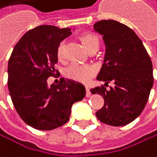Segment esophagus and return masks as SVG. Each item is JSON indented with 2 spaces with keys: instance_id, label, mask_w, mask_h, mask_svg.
<instances>
[{
  "instance_id": "1",
  "label": "esophagus",
  "mask_w": 157,
  "mask_h": 157,
  "mask_svg": "<svg viewBox=\"0 0 157 157\" xmlns=\"http://www.w3.org/2000/svg\"><path fill=\"white\" fill-rule=\"evenodd\" d=\"M90 94H90V89L86 88V96H87V98H90Z\"/></svg>"
}]
</instances>
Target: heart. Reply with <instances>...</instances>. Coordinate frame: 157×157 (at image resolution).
I'll return each mask as SVG.
<instances>
[{
    "label": "heart",
    "instance_id": "heart-1",
    "mask_svg": "<svg viewBox=\"0 0 157 157\" xmlns=\"http://www.w3.org/2000/svg\"><path fill=\"white\" fill-rule=\"evenodd\" d=\"M81 43L86 50L90 52L94 49H98L99 39L93 33H84L79 37ZM65 43L61 42L57 48V57L59 59H63L64 57ZM95 74V69L92 67H81L78 64H71L64 70V75L68 79L75 81L77 83H88L90 79Z\"/></svg>",
    "mask_w": 157,
    "mask_h": 157
}]
</instances>
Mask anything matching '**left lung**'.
Segmentation results:
<instances>
[{"instance_id": "obj_1", "label": "left lung", "mask_w": 157, "mask_h": 157, "mask_svg": "<svg viewBox=\"0 0 157 157\" xmlns=\"http://www.w3.org/2000/svg\"><path fill=\"white\" fill-rule=\"evenodd\" d=\"M93 27L105 44L104 61L96 79L105 86L111 81L115 84L109 90L104 87L90 90L104 99L95 116L108 125H126L139 117L148 102L153 85L151 58L142 40L127 26L101 20Z\"/></svg>"}]
</instances>
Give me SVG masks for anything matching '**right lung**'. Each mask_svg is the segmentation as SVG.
<instances>
[{"mask_svg": "<svg viewBox=\"0 0 157 157\" xmlns=\"http://www.w3.org/2000/svg\"><path fill=\"white\" fill-rule=\"evenodd\" d=\"M70 34V28L38 26L21 37L9 58L7 85L12 103L21 119L36 129L64 124L72 104L86 95L84 85L70 79L61 78L58 85L47 83L55 73L58 46Z\"/></svg>", "mask_w": 157, "mask_h": 157, "instance_id": "right-lung-1", "label": "right lung"}]
</instances>
